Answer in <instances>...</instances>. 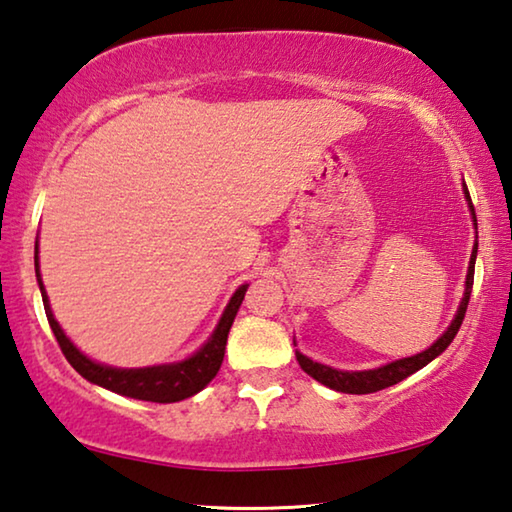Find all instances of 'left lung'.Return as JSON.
<instances>
[{"instance_id": "1", "label": "left lung", "mask_w": 512, "mask_h": 512, "mask_svg": "<svg viewBox=\"0 0 512 512\" xmlns=\"http://www.w3.org/2000/svg\"><path fill=\"white\" fill-rule=\"evenodd\" d=\"M463 192L467 198V205H470V212H472V219L476 225V216H474V205H472V198L470 192H467V185L463 183ZM476 246L472 248V257H470V266H467V277H465V293H463V300L461 305H458L456 316L452 320V325L447 327V332L440 336V339L431 345L429 350H424L420 354H415V357H406V359H397L393 363H386V366L375 368V370H357V372H350V370H336V368H329L323 366V363L318 361H311L305 354L296 352V359L300 363V368L307 372L309 377H314L320 384H325L327 388H334V391L339 393H352V395H366V393H377L381 388H388L397 384V381L406 379L413 372H418L420 368L427 366L429 361H433L438 357V354H443L447 350V345L454 341V336L458 334V329H461V323L465 318V311H467V302H470V293H472V284H474V262H476Z\"/></svg>"}]
</instances>
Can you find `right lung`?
<instances>
[{"label": "right lung", "mask_w": 512, "mask_h": 512, "mask_svg": "<svg viewBox=\"0 0 512 512\" xmlns=\"http://www.w3.org/2000/svg\"><path fill=\"white\" fill-rule=\"evenodd\" d=\"M36 277L40 284L42 302H45V314L51 325V332H54L60 350H63L65 359L72 363V368L79 372L81 377L92 381V384L108 388L112 393L133 397V400L160 402V404L180 402L185 400V397H192L198 391H203V388L216 377V372H219L223 363L228 332L232 323H235L241 300H244L246 289H248V284H241V287L235 291V296L230 298L228 307H225V311L221 314L219 325H216L212 336L207 339V343L201 350L192 354V357H187L185 361H178V363H164V366H151V368H110V366H103V363L88 359L81 350H76V345L67 339L65 332L58 325V320L54 318V314H51L49 298L45 293V287H42V277H40L38 241H36Z\"/></svg>", "instance_id": "obj_1"}]
</instances>
